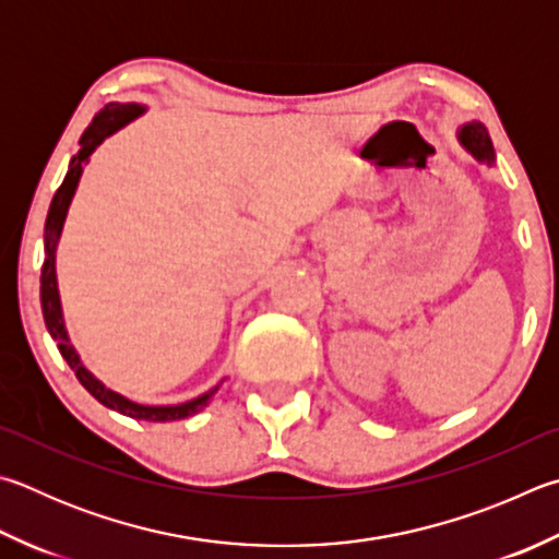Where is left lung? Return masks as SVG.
<instances>
[{"instance_id":"obj_1","label":"left lung","mask_w":559,"mask_h":559,"mask_svg":"<svg viewBox=\"0 0 559 559\" xmlns=\"http://www.w3.org/2000/svg\"><path fill=\"white\" fill-rule=\"evenodd\" d=\"M456 139H460L464 151H469V154L479 160V164L493 166V160H496L493 144H491L489 131H486L481 121H466V124L456 129Z\"/></svg>"}]
</instances>
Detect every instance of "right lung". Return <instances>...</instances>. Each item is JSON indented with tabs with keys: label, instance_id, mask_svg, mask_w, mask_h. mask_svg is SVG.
Wrapping results in <instances>:
<instances>
[{
	"label": "right lung",
	"instance_id": "right-lung-1",
	"mask_svg": "<svg viewBox=\"0 0 559 559\" xmlns=\"http://www.w3.org/2000/svg\"><path fill=\"white\" fill-rule=\"evenodd\" d=\"M146 111L144 105L136 103H109L105 109H99L93 124H90L83 136H80V151L70 158L68 174L60 182V188L56 190L53 200H50L48 207V217H46V227H44V269H40V310H44V320H46V330L53 337L56 347L60 352V357L68 361V367L75 371L78 381L85 385V389L95 395V399L107 405V408L117 411L127 418L134 420H148V423H170V420H180V418H190V415L200 413L205 405L210 403L212 395L217 393V389L222 385V379L217 385H212L210 391L195 395L186 403H176V405H144V403H134L129 401L127 395H121L117 391L107 389V385L99 381L93 371H90L83 359H80L78 349L70 342V334L66 328V318H63V306H60V290H58V273H56V253H58V241L60 235H63V225L70 210V202L75 198L78 182L83 178V170L87 166L90 156L95 154V148L103 144L107 136L115 134L121 127H127L129 121H134L136 117H141Z\"/></svg>",
	"mask_w": 559,
	"mask_h": 559
}]
</instances>
